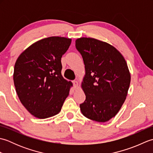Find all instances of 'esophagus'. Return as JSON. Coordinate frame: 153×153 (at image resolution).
Returning a JSON list of instances; mask_svg holds the SVG:
<instances>
[{
    "label": "esophagus",
    "instance_id": "34e87169",
    "mask_svg": "<svg viewBox=\"0 0 153 153\" xmlns=\"http://www.w3.org/2000/svg\"><path fill=\"white\" fill-rule=\"evenodd\" d=\"M73 84H74V89H77V87H78V82H77L76 80H74V81H73Z\"/></svg>",
    "mask_w": 153,
    "mask_h": 153
}]
</instances>
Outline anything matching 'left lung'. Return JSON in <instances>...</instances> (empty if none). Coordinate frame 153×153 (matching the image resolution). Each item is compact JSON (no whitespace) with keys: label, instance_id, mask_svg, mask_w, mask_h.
<instances>
[{"label":"left lung","instance_id":"1","mask_svg":"<svg viewBox=\"0 0 153 153\" xmlns=\"http://www.w3.org/2000/svg\"><path fill=\"white\" fill-rule=\"evenodd\" d=\"M76 47L85 69L82 87L86 99L80 104L81 112L94 121H108L128 95L131 76L126 61L115 47L93 38L77 39Z\"/></svg>","mask_w":153,"mask_h":153}]
</instances>
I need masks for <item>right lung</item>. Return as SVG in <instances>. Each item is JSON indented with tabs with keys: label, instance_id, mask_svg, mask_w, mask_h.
I'll return each instance as SVG.
<instances>
[{
	"label": "right lung",
	"instance_id": "obj_1",
	"mask_svg": "<svg viewBox=\"0 0 153 153\" xmlns=\"http://www.w3.org/2000/svg\"><path fill=\"white\" fill-rule=\"evenodd\" d=\"M71 39L50 37L35 42L19 55L14 83L19 100L35 117L45 119L59 113L72 83L62 76L61 58Z\"/></svg>",
	"mask_w": 153,
	"mask_h": 153
}]
</instances>
